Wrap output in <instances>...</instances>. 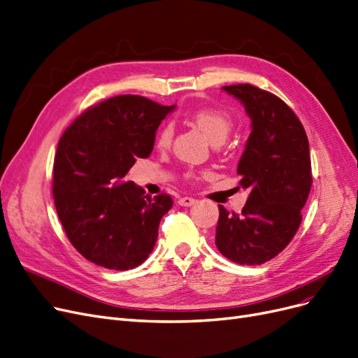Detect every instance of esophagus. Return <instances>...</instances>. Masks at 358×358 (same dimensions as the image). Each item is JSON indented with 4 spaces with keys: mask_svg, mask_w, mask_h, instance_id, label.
<instances>
[{
    "mask_svg": "<svg viewBox=\"0 0 358 358\" xmlns=\"http://www.w3.org/2000/svg\"><path fill=\"white\" fill-rule=\"evenodd\" d=\"M194 202H196V199H193V197H189V196H184L178 199V203L181 206H192Z\"/></svg>",
    "mask_w": 358,
    "mask_h": 358,
    "instance_id": "esophagus-1",
    "label": "esophagus"
}]
</instances>
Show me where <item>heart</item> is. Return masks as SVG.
Instances as JSON below:
<instances>
[{"label": "heart", "mask_w": 358, "mask_h": 358, "mask_svg": "<svg viewBox=\"0 0 358 358\" xmlns=\"http://www.w3.org/2000/svg\"><path fill=\"white\" fill-rule=\"evenodd\" d=\"M192 121L210 141L215 144H220L226 140L233 129L231 116L227 112L217 108H210V106L196 109L192 113ZM172 137H174V128H172V125L171 124L162 125L156 134L157 149L161 150L168 149L172 141Z\"/></svg>", "instance_id": "b5f03b06"}]
</instances>
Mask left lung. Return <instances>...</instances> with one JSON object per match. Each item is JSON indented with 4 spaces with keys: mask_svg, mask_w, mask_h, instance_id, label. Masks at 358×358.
Instances as JSON below:
<instances>
[{
    "mask_svg": "<svg viewBox=\"0 0 358 358\" xmlns=\"http://www.w3.org/2000/svg\"><path fill=\"white\" fill-rule=\"evenodd\" d=\"M239 99L252 132L237 165L249 196L241 214L218 205L215 245L241 266L273 259L296 234L313 184L307 132L295 112L273 92L250 84L222 87Z\"/></svg>",
    "mask_w": 358,
    "mask_h": 358,
    "instance_id": "8db88e82",
    "label": "left lung"
}]
</instances>
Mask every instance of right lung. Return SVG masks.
<instances>
[{
	"mask_svg": "<svg viewBox=\"0 0 358 358\" xmlns=\"http://www.w3.org/2000/svg\"><path fill=\"white\" fill-rule=\"evenodd\" d=\"M172 109L134 94L110 97L79 115L59 140L57 215L72 246L96 266L134 268L155 248L171 196L152 197L124 178L138 157L152 153L155 132Z\"/></svg>",
	"mask_w": 358,
	"mask_h": 358,
	"instance_id": "add662e5",
	"label": "right lung"
}]
</instances>
